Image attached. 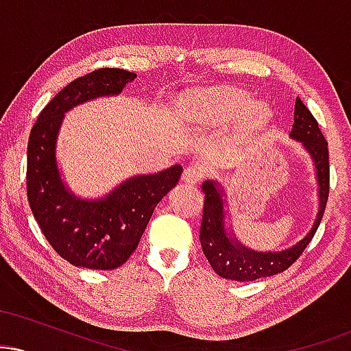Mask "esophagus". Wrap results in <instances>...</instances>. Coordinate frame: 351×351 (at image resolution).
<instances>
[{
    "label": "esophagus",
    "mask_w": 351,
    "mask_h": 351,
    "mask_svg": "<svg viewBox=\"0 0 351 351\" xmlns=\"http://www.w3.org/2000/svg\"><path fill=\"white\" fill-rule=\"evenodd\" d=\"M204 173L201 168L198 167H186L184 168L183 175H181V180L184 181V183L188 184H195V183H199L201 180H203Z\"/></svg>",
    "instance_id": "esophagus-1"
}]
</instances>
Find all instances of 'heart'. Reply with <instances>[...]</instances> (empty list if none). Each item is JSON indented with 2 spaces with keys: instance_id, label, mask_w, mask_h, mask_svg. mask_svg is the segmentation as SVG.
Segmentation results:
<instances>
[{
  "instance_id": "heart-1",
  "label": "heart",
  "mask_w": 351,
  "mask_h": 351,
  "mask_svg": "<svg viewBox=\"0 0 351 351\" xmlns=\"http://www.w3.org/2000/svg\"><path fill=\"white\" fill-rule=\"evenodd\" d=\"M251 95L241 88H228L223 92H211L199 104V119L203 120H231L249 110L247 125L251 128L261 127L267 120V110L259 104L252 106Z\"/></svg>"
}]
</instances>
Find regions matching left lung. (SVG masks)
Listing matches in <instances>:
<instances>
[{"label":"left lung","instance_id":"8db88e82","mask_svg":"<svg viewBox=\"0 0 351 351\" xmlns=\"http://www.w3.org/2000/svg\"><path fill=\"white\" fill-rule=\"evenodd\" d=\"M292 140L299 142L308 153L313 163L317 180L318 208L308 232L292 244L291 247L280 251H257L241 243L232 229L231 215L228 208V195L221 181L206 180L201 184L204 193L203 221H201L199 241L208 263L213 271L223 279L249 282L271 277L284 272L300 257L307 247L313 234L317 232L322 216L328 199L330 167H328V143L325 142L317 120L310 114L300 99L295 100L293 125L289 134Z\"/></svg>","mask_w":351,"mask_h":351}]
</instances>
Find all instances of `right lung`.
<instances>
[{
    "mask_svg": "<svg viewBox=\"0 0 351 351\" xmlns=\"http://www.w3.org/2000/svg\"><path fill=\"white\" fill-rule=\"evenodd\" d=\"M136 79L135 72L97 69L72 80L43 108L27 142V199L56 252L75 267L112 271L138 245L156 204L178 183L183 167L134 175L107 195L80 198L62 178L58 138L66 114L99 97H114Z\"/></svg>",
    "mask_w": 351,
    "mask_h": 351,
    "instance_id": "right-lung-1",
    "label": "right lung"
}]
</instances>
